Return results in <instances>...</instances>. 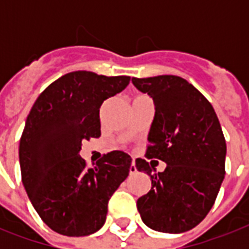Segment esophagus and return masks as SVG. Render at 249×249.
<instances>
[{"instance_id": "1", "label": "esophagus", "mask_w": 249, "mask_h": 249, "mask_svg": "<svg viewBox=\"0 0 249 249\" xmlns=\"http://www.w3.org/2000/svg\"><path fill=\"white\" fill-rule=\"evenodd\" d=\"M129 173L130 174L137 173V166H136V164H134V161H133V163L130 164V166H129Z\"/></svg>"}]
</instances>
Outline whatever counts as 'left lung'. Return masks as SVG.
<instances>
[{
	"label": "left lung",
	"mask_w": 249,
	"mask_h": 249,
	"mask_svg": "<svg viewBox=\"0 0 249 249\" xmlns=\"http://www.w3.org/2000/svg\"><path fill=\"white\" fill-rule=\"evenodd\" d=\"M132 83L155 103L146 158L166 163L164 172L152 174L147 160H136L137 169L151 177V190L137 208L152 230L185 232L204 220L225 178L220 121L208 99L179 76L133 77Z\"/></svg>",
	"instance_id": "left-lung-1"
}]
</instances>
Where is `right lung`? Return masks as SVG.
<instances>
[{
	"instance_id": "add662e5",
	"label": "right lung",
	"mask_w": 249,
	"mask_h": 249,
	"mask_svg": "<svg viewBox=\"0 0 249 249\" xmlns=\"http://www.w3.org/2000/svg\"><path fill=\"white\" fill-rule=\"evenodd\" d=\"M129 81V76L70 72L40 94L27 117L19 143L21 182L41 220L62 235L98 231L109 197L128 177V154L108 152L88 168L79 152L83 141L101 136L102 103Z\"/></svg>"
}]
</instances>
